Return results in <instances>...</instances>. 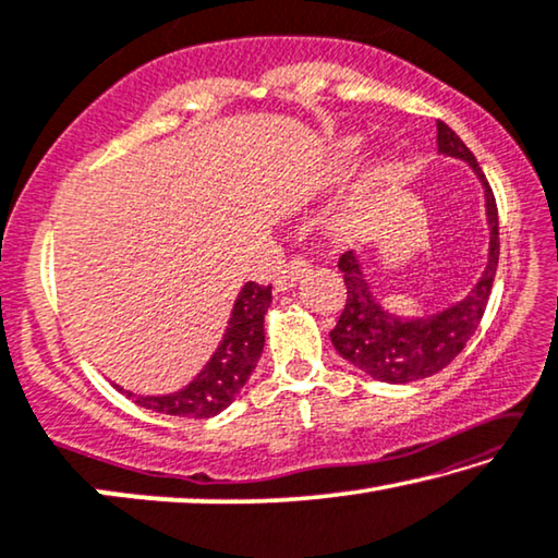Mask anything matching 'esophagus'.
<instances>
[{
    "instance_id": "1",
    "label": "esophagus",
    "mask_w": 558,
    "mask_h": 558,
    "mask_svg": "<svg viewBox=\"0 0 558 558\" xmlns=\"http://www.w3.org/2000/svg\"><path fill=\"white\" fill-rule=\"evenodd\" d=\"M311 270V265H307L305 257H293V260H288L286 268H282L278 276H276V288L278 290H290L295 286V282H301L305 272Z\"/></svg>"
}]
</instances>
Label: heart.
I'll use <instances>...</instances> for the list:
<instances>
[{"label": "heart", "instance_id": "1", "mask_svg": "<svg viewBox=\"0 0 558 558\" xmlns=\"http://www.w3.org/2000/svg\"><path fill=\"white\" fill-rule=\"evenodd\" d=\"M363 149V140L361 137H345L343 143H338L336 149H332V168L336 170H348L353 168L355 160L361 157ZM398 178V162L390 160V157H384L378 160L373 168L365 174L359 193H355L348 205L340 210L336 218H332V230L338 235H353L363 228V222L368 220V213L373 207V199H376L386 187H390Z\"/></svg>", "mask_w": 558, "mask_h": 558}]
</instances>
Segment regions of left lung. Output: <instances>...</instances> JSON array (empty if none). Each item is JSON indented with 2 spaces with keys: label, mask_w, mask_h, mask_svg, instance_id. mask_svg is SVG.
Returning <instances> with one entry per match:
<instances>
[{
  "label": "left lung",
  "mask_w": 558,
  "mask_h": 558,
  "mask_svg": "<svg viewBox=\"0 0 558 558\" xmlns=\"http://www.w3.org/2000/svg\"><path fill=\"white\" fill-rule=\"evenodd\" d=\"M436 128L438 153L469 162L484 187L486 220L492 230L488 232V260L478 282L463 301L434 315H423V318H401V315L384 311V305L376 301L359 255L353 251L340 255L338 268L343 272L348 298L336 328L330 330V340L348 363L384 384H413V380L444 371L476 332L496 278L498 210L492 185L481 172L476 157L463 145V140L446 122L438 120Z\"/></svg>",
  "instance_id": "8db88e82"
}]
</instances>
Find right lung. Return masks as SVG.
<instances>
[{"mask_svg": "<svg viewBox=\"0 0 558 558\" xmlns=\"http://www.w3.org/2000/svg\"><path fill=\"white\" fill-rule=\"evenodd\" d=\"M270 288L272 286H257L253 280L240 288L226 336L215 348L213 359L185 388L165 396H137L120 386L114 388L147 411L180 415V418H210L228 409L260 361L265 345L263 323L272 301Z\"/></svg>", "mask_w": 558, "mask_h": 558, "instance_id": "obj_1", "label": "right lung"}]
</instances>
